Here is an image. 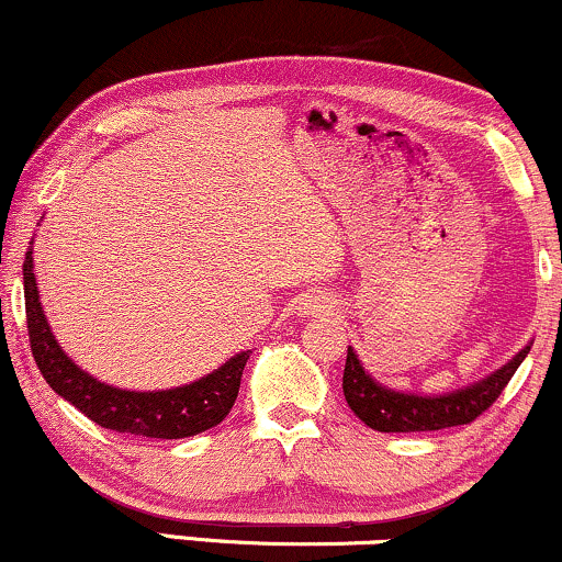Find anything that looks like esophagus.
Returning <instances> with one entry per match:
<instances>
[{"label":"esophagus","mask_w":562,"mask_h":562,"mask_svg":"<svg viewBox=\"0 0 562 562\" xmlns=\"http://www.w3.org/2000/svg\"><path fill=\"white\" fill-rule=\"evenodd\" d=\"M334 310V300L325 294H310L300 300V315H323V313H330Z\"/></svg>","instance_id":"1"}]
</instances>
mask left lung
Masks as SVG:
<instances>
[{
	"label": "left lung",
	"instance_id": "obj_1",
	"mask_svg": "<svg viewBox=\"0 0 562 562\" xmlns=\"http://www.w3.org/2000/svg\"><path fill=\"white\" fill-rule=\"evenodd\" d=\"M529 349L531 341L516 357H510L503 367H497L495 372L476 383L427 396V393L396 391V387L383 385L364 370L362 359L349 346L344 367V396L351 412L378 432H429V429L469 425L495 404V398L514 378Z\"/></svg>",
	"mask_w": 562,
	"mask_h": 562
}]
</instances>
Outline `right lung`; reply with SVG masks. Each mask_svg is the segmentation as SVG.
<instances>
[{
	"instance_id": "right-lung-1",
	"label": "right lung",
	"mask_w": 562,
	"mask_h": 562,
	"mask_svg": "<svg viewBox=\"0 0 562 562\" xmlns=\"http://www.w3.org/2000/svg\"><path fill=\"white\" fill-rule=\"evenodd\" d=\"M23 289L27 336L41 375L54 393L80 408L95 425L114 432L143 435V438L179 440L216 427L232 412L239 393L241 370L252 349L239 351L218 370L187 385L166 387V391H127V387L101 383L65 355L41 307L36 273H33V241L23 262Z\"/></svg>"
}]
</instances>
